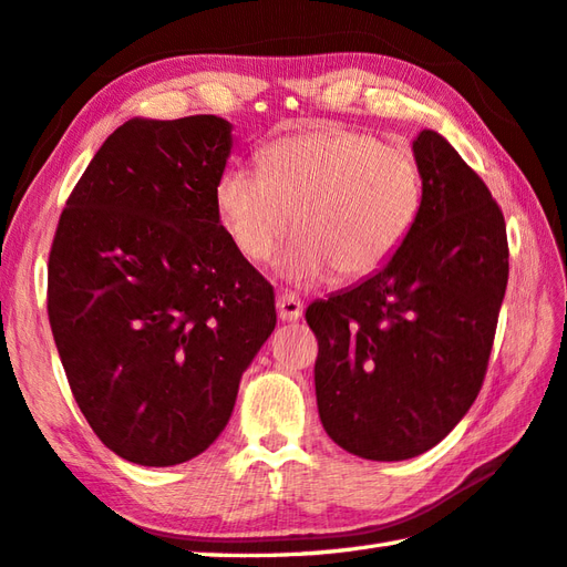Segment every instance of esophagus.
Masks as SVG:
<instances>
[{
    "label": "esophagus",
    "instance_id": "esophagus-1",
    "mask_svg": "<svg viewBox=\"0 0 567 567\" xmlns=\"http://www.w3.org/2000/svg\"><path fill=\"white\" fill-rule=\"evenodd\" d=\"M302 312H305V305L297 295L282 292L280 297H277V317H280L282 321H297L299 317H302Z\"/></svg>",
    "mask_w": 567,
    "mask_h": 567
}]
</instances>
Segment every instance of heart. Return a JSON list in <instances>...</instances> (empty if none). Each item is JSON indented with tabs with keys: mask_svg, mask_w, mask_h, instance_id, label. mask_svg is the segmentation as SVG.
<instances>
[{
	"mask_svg": "<svg viewBox=\"0 0 567 567\" xmlns=\"http://www.w3.org/2000/svg\"><path fill=\"white\" fill-rule=\"evenodd\" d=\"M420 208L423 176L413 154L341 125L275 140L260 152V169L228 166L216 184L218 220L246 260H272L292 224L302 230L282 260L295 285L337 270L347 280L383 270Z\"/></svg>",
	"mask_w": 567,
	"mask_h": 567,
	"instance_id": "b5f03b06",
	"label": "heart"
}]
</instances>
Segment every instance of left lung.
<instances>
[{"label": "left lung", "instance_id": "8db88e82", "mask_svg": "<svg viewBox=\"0 0 567 567\" xmlns=\"http://www.w3.org/2000/svg\"><path fill=\"white\" fill-rule=\"evenodd\" d=\"M423 208L383 270L307 307L327 435L375 462L435 447L482 391L508 282L506 224L452 144L413 142Z\"/></svg>", "mask_w": 567, "mask_h": 567}]
</instances>
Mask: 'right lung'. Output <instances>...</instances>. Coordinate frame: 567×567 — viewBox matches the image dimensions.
Returning a JSON list of instances; mask_svg holds the SVG:
<instances>
[{
    "instance_id": "obj_1",
    "label": "right lung",
    "mask_w": 567,
    "mask_h": 567,
    "mask_svg": "<svg viewBox=\"0 0 567 567\" xmlns=\"http://www.w3.org/2000/svg\"><path fill=\"white\" fill-rule=\"evenodd\" d=\"M230 122L130 120L65 202L49 321L65 379L107 450L142 467L202 454L277 324L272 285L216 214Z\"/></svg>"
}]
</instances>
